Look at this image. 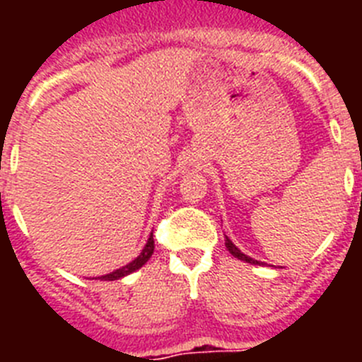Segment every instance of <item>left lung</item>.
Here are the masks:
<instances>
[{
    "label": "left lung",
    "mask_w": 362,
    "mask_h": 362,
    "mask_svg": "<svg viewBox=\"0 0 362 362\" xmlns=\"http://www.w3.org/2000/svg\"><path fill=\"white\" fill-rule=\"evenodd\" d=\"M225 245H226V248H228V252H230V254L233 255V257L241 259V261H246V263H252V264H261V261H255V259H252V257H248V255H245V254H243V252L239 250L238 246L233 245V243L230 241L228 238H226V243H225Z\"/></svg>",
    "instance_id": "obj_1"
}]
</instances>
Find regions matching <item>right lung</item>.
<instances>
[{"mask_svg":"<svg viewBox=\"0 0 362 362\" xmlns=\"http://www.w3.org/2000/svg\"><path fill=\"white\" fill-rule=\"evenodd\" d=\"M152 254H153V232L150 233L148 241H146V245H145V248H143L141 254L137 255L134 261H130L127 267L119 268V270L112 272V274H107V276H101L99 279H101V281H116V279H121V277H124V276H129V274H132V272L139 270V268H141L143 264L148 261L150 255H152Z\"/></svg>","mask_w":362,"mask_h":362,"instance_id":"obj_1","label":"right lung"}]
</instances>
